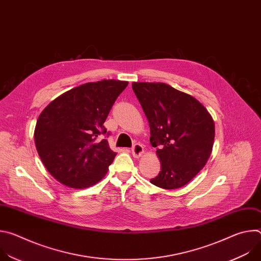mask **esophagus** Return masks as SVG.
I'll return each instance as SVG.
<instances>
[{"mask_svg": "<svg viewBox=\"0 0 261 261\" xmlns=\"http://www.w3.org/2000/svg\"><path fill=\"white\" fill-rule=\"evenodd\" d=\"M132 155H133V157H135V158H139L142 154H143V152H144V148H143V146L141 145V144H139V143H136V144H134V146L132 147Z\"/></svg>", "mask_w": 261, "mask_h": 261, "instance_id": "obj_1", "label": "esophagus"}]
</instances>
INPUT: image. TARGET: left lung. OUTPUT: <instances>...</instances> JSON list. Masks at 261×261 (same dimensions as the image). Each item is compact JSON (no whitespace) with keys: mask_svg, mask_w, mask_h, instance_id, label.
<instances>
[{"mask_svg":"<svg viewBox=\"0 0 261 261\" xmlns=\"http://www.w3.org/2000/svg\"><path fill=\"white\" fill-rule=\"evenodd\" d=\"M150 124L161 171L150 181L166 190L187 185L206 164L214 144L215 124L193 96L164 83H133Z\"/></svg>","mask_w":261,"mask_h":261,"instance_id":"1","label":"left lung"}]
</instances>
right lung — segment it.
I'll return each instance as SVG.
<instances>
[{"label": "right lung", "instance_id": "right-lung-1", "mask_svg": "<svg viewBox=\"0 0 261 261\" xmlns=\"http://www.w3.org/2000/svg\"><path fill=\"white\" fill-rule=\"evenodd\" d=\"M128 82L103 80L73 88L53 100L37 120L34 139L48 172L70 188L85 189L100 181L117 153L104 122Z\"/></svg>", "mask_w": 261, "mask_h": 261}]
</instances>
